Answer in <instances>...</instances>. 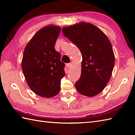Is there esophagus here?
<instances>
[{
  "label": "esophagus",
  "mask_w": 135,
  "mask_h": 135,
  "mask_svg": "<svg viewBox=\"0 0 135 135\" xmlns=\"http://www.w3.org/2000/svg\"><path fill=\"white\" fill-rule=\"evenodd\" d=\"M66 66H67V67L68 68H70L71 67V66H72V64H71V63H68V64H67Z\"/></svg>",
  "instance_id": "esophagus-1"
}]
</instances>
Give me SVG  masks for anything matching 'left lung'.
Here are the masks:
<instances>
[{
  "label": "left lung",
  "instance_id": "8db88e82",
  "mask_svg": "<svg viewBox=\"0 0 135 135\" xmlns=\"http://www.w3.org/2000/svg\"><path fill=\"white\" fill-rule=\"evenodd\" d=\"M62 31L82 54L81 75L75 84L77 91L88 97L96 96L107 86L114 68L115 57L110 40L88 22L65 27Z\"/></svg>",
  "mask_w": 135,
  "mask_h": 135
}]
</instances>
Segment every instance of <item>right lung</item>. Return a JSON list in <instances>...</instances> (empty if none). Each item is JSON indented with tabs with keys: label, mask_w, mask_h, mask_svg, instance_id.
Listing matches in <instances>:
<instances>
[{
	"label": "right lung",
	"mask_w": 135,
	"mask_h": 135,
	"mask_svg": "<svg viewBox=\"0 0 135 135\" xmlns=\"http://www.w3.org/2000/svg\"><path fill=\"white\" fill-rule=\"evenodd\" d=\"M61 28L47 25L39 30L28 43L21 67L28 85L35 94L46 97L55 96L60 90L64 76V64L54 49Z\"/></svg>",
	"instance_id": "right-lung-1"
}]
</instances>
